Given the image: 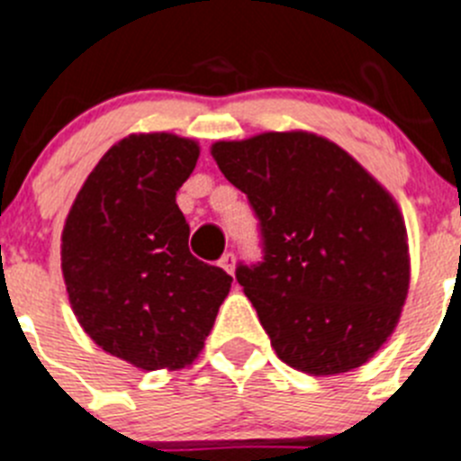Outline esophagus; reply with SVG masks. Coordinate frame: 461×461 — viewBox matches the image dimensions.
Instances as JSON below:
<instances>
[{
	"mask_svg": "<svg viewBox=\"0 0 461 461\" xmlns=\"http://www.w3.org/2000/svg\"><path fill=\"white\" fill-rule=\"evenodd\" d=\"M221 267L225 268V271L230 273V276H234V268H236V257H234V252H225V255L221 257Z\"/></svg>",
	"mask_w": 461,
	"mask_h": 461,
	"instance_id": "obj_1",
	"label": "esophagus"
}]
</instances>
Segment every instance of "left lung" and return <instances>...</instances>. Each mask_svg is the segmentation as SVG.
Returning <instances> with one entry per match:
<instances>
[{"label":"left lung","mask_w":461,"mask_h":461,"mask_svg":"<svg viewBox=\"0 0 461 461\" xmlns=\"http://www.w3.org/2000/svg\"><path fill=\"white\" fill-rule=\"evenodd\" d=\"M215 163L259 221L261 261L236 267L277 358L339 375L372 358L409 292L395 200L349 153L312 132L215 142Z\"/></svg>","instance_id":"8db88e82"}]
</instances>
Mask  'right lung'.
<instances>
[{
  "instance_id": "1",
  "label": "right lung",
  "mask_w": 461,
  "mask_h": 461,
  "mask_svg": "<svg viewBox=\"0 0 461 461\" xmlns=\"http://www.w3.org/2000/svg\"><path fill=\"white\" fill-rule=\"evenodd\" d=\"M193 140L131 135L98 160L66 218L61 271L70 308L107 354L142 370L200 356L231 276L190 252L176 190L193 174Z\"/></svg>"
}]
</instances>
